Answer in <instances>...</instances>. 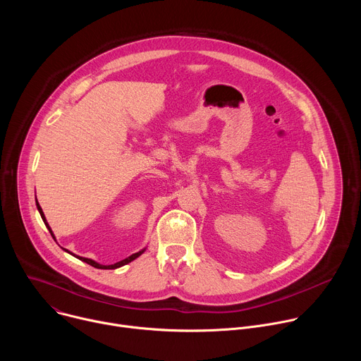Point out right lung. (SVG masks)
<instances>
[{
	"label": "right lung",
	"instance_id": "add662e5",
	"mask_svg": "<svg viewBox=\"0 0 361 361\" xmlns=\"http://www.w3.org/2000/svg\"><path fill=\"white\" fill-rule=\"evenodd\" d=\"M37 209H38V212H39V214H41V219L44 220V223H45L47 228L49 230L51 235H53V238H54V234H53V231H51L49 226L47 224V220H45V217H44V213H42V210H41V207H39V204H38V201H37ZM67 251H68V250H67ZM142 252H144V250H141V251H138V252H135V254H133V255L127 257V259H124V260H121V262H118V263H116V264H111V266H101V264H98V263H95V262H92V260H90V259H84V257H78V259H80L81 262H85L87 264L92 266V267H95V269H106V270H113V269H118V267H121V266H126V264H128L130 262L135 260V259H137V257H138V255H141ZM75 257H77V255H75Z\"/></svg>",
	"mask_w": 361,
	"mask_h": 361
}]
</instances>
